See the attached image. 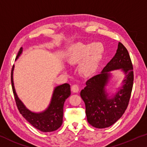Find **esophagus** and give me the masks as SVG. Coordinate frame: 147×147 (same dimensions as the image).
Listing matches in <instances>:
<instances>
[{"instance_id": "esophagus-1", "label": "esophagus", "mask_w": 147, "mask_h": 147, "mask_svg": "<svg viewBox=\"0 0 147 147\" xmlns=\"http://www.w3.org/2000/svg\"><path fill=\"white\" fill-rule=\"evenodd\" d=\"M79 89H80L79 86H78L77 84H73V85L72 86L71 90L73 92H75V93H76V92H78V91H79Z\"/></svg>"}]
</instances>
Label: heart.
<instances>
[{"mask_svg": "<svg viewBox=\"0 0 147 147\" xmlns=\"http://www.w3.org/2000/svg\"><path fill=\"white\" fill-rule=\"evenodd\" d=\"M105 47L101 42L78 43L70 49L67 60L69 63L76 64L83 59L80 65V71L86 74H92L102 59Z\"/></svg>", "mask_w": 147, "mask_h": 147, "instance_id": "b5f03b06", "label": "heart"}]
</instances>
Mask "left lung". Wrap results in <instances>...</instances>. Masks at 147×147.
Segmentation results:
<instances>
[{
    "label": "left lung",
    "instance_id": "8db88e82",
    "mask_svg": "<svg viewBox=\"0 0 147 147\" xmlns=\"http://www.w3.org/2000/svg\"><path fill=\"white\" fill-rule=\"evenodd\" d=\"M121 69L125 74L121 86L115 94L109 95L106 87L112 74ZM133 68L125 46L119 42L115 55L100 74L90 78L80 91L86 107L87 121L92 127L104 129L115 124L125 113L133 85Z\"/></svg>",
    "mask_w": 147,
    "mask_h": 147
}]
</instances>
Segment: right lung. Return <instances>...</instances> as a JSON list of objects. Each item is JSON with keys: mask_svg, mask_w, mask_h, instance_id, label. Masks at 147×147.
I'll use <instances>...</instances> for the list:
<instances>
[{"mask_svg": "<svg viewBox=\"0 0 147 147\" xmlns=\"http://www.w3.org/2000/svg\"><path fill=\"white\" fill-rule=\"evenodd\" d=\"M22 53V47L18 51L16 60L18 59ZM14 68L13 65L11 71V84L16 106L20 114L30 125L39 131L47 133L57 130L63 124L64 104L66 99L71 95L70 84L65 83L56 86L53 90L52 98L48 107L41 112H32L26 108L16 94L13 81Z\"/></svg>", "mask_w": 147, "mask_h": 147, "instance_id": "1", "label": "right lung"}]
</instances>
